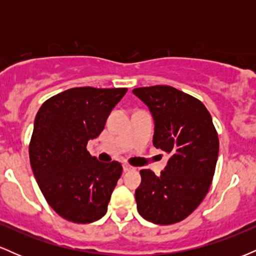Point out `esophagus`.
Wrapping results in <instances>:
<instances>
[{"mask_svg": "<svg viewBox=\"0 0 256 256\" xmlns=\"http://www.w3.org/2000/svg\"><path fill=\"white\" fill-rule=\"evenodd\" d=\"M122 170H124V172H128V171H131V170H134V167L128 165V164H124V165H122Z\"/></svg>", "mask_w": 256, "mask_h": 256, "instance_id": "esophagus-1", "label": "esophagus"}]
</instances>
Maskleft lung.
<instances>
[{"instance_id":"1","label":"left lung","mask_w":256,"mask_h":256,"mask_svg":"<svg viewBox=\"0 0 256 256\" xmlns=\"http://www.w3.org/2000/svg\"><path fill=\"white\" fill-rule=\"evenodd\" d=\"M154 120L152 144L168 152L161 174L140 170L134 192L138 213L148 222L170 225L190 216L210 190L219 154L212 116L201 101L167 85L132 90Z\"/></svg>"}]
</instances>
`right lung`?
<instances>
[{
	"label": "right lung",
	"instance_id": "obj_1",
	"mask_svg": "<svg viewBox=\"0 0 256 256\" xmlns=\"http://www.w3.org/2000/svg\"><path fill=\"white\" fill-rule=\"evenodd\" d=\"M126 88H73L46 100L34 124L30 162L46 202L68 222L101 219L122 172L118 161L100 162L86 150Z\"/></svg>",
	"mask_w": 256,
	"mask_h": 256
}]
</instances>
